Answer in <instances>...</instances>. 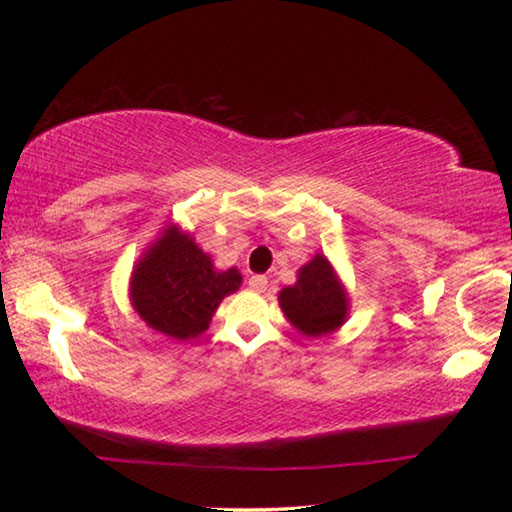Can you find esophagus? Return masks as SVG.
<instances>
[{
	"instance_id": "1",
	"label": "esophagus",
	"mask_w": 512,
	"mask_h": 512,
	"mask_svg": "<svg viewBox=\"0 0 512 512\" xmlns=\"http://www.w3.org/2000/svg\"><path fill=\"white\" fill-rule=\"evenodd\" d=\"M248 287L253 289L255 293H264L266 287H268V280H266L264 275H253V277H250V280H248Z\"/></svg>"
}]
</instances>
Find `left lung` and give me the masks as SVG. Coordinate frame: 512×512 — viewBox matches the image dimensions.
Masks as SVG:
<instances>
[{"mask_svg": "<svg viewBox=\"0 0 512 512\" xmlns=\"http://www.w3.org/2000/svg\"><path fill=\"white\" fill-rule=\"evenodd\" d=\"M277 302L291 327L309 339L336 332L350 316L348 289L323 253L298 268V280L277 293Z\"/></svg>", "mask_w": 512, "mask_h": 512, "instance_id": "left-lung-1", "label": "left lung"}]
</instances>
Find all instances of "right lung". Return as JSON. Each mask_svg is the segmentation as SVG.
<instances>
[{"label": "right lung", "instance_id": "obj_1", "mask_svg": "<svg viewBox=\"0 0 512 512\" xmlns=\"http://www.w3.org/2000/svg\"><path fill=\"white\" fill-rule=\"evenodd\" d=\"M239 287V268L219 271L192 232L169 223L135 262L128 298L155 332L189 341L210 327L221 300Z\"/></svg>", "mask_w": 512, "mask_h": 512}]
</instances>
